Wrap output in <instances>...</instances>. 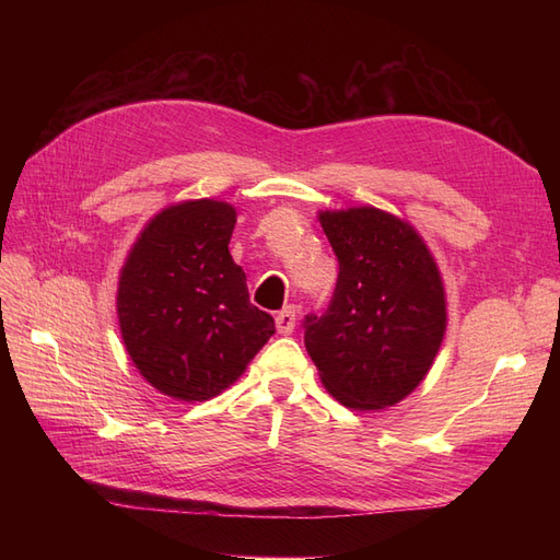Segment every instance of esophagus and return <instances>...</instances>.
Returning <instances> with one entry per match:
<instances>
[{"instance_id": "34e87169", "label": "esophagus", "mask_w": 560, "mask_h": 560, "mask_svg": "<svg viewBox=\"0 0 560 560\" xmlns=\"http://www.w3.org/2000/svg\"><path fill=\"white\" fill-rule=\"evenodd\" d=\"M276 327L280 334H292L296 327V308L287 306L284 311H280L276 317Z\"/></svg>"}]
</instances>
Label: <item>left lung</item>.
Segmentation results:
<instances>
[{
	"label": "left lung",
	"instance_id": "8db88e82",
	"mask_svg": "<svg viewBox=\"0 0 560 560\" xmlns=\"http://www.w3.org/2000/svg\"><path fill=\"white\" fill-rule=\"evenodd\" d=\"M338 259L329 311L303 343L327 393L354 411H383L425 381L444 343L442 270L406 219L371 206L319 210Z\"/></svg>",
	"mask_w": 560,
	"mask_h": 560
}]
</instances>
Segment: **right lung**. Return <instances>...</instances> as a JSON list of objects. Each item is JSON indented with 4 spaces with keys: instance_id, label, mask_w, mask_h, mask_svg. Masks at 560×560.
I'll return each instance as SVG.
<instances>
[{
    "instance_id": "obj_1",
    "label": "right lung",
    "mask_w": 560,
    "mask_h": 560,
    "mask_svg": "<svg viewBox=\"0 0 560 560\" xmlns=\"http://www.w3.org/2000/svg\"><path fill=\"white\" fill-rule=\"evenodd\" d=\"M235 208L196 198L147 222L118 273L116 315L128 358L161 395L206 401L238 381L276 322L249 303L229 243Z\"/></svg>"
}]
</instances>
